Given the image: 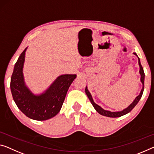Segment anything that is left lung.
<instances>
[{"label": "left lung", "instance_id": "left-lung-1", "mask_svg": "<svg viewBox=\"0 0 154 154\" xmlns=\"http://www.w3.org/2000/svg\"><path fill=\"white\" fill-rule=\"evenodd\" d=\"M135 55L137 56V54L136 53H134ZM138 64H139V66H140V71H139V72H140V74L141 75L140 77V80H141V82L142 84H143V88H142V90L140 91V93L139 95L136 97V98H135V100H134L133 103H132L131 105H130L128 107H127L126 109H125L121 112H110V111H107V110H105L103 109V108L100 107V106L97 105L95 103H94V100H93V98H92L91 94L89 93V91H88V89H87V87H86V88H85V93H86L87 96H88V98L89 99V100H90L91 103L92 104V105L94 106V107L95 109L96 110V112L100 113V114L103 115V116H107V117H111V118H117V117H120L122 116H124L125 114H127V113H128L129 112H131V111L134 108L135 106H136L140 100V99L141 98L142 95H143V91H144V82H145V73H144V70H143V68L142 67L141 64H140V59L138 58Z\"/></svg>", "mask_w": 154, "mask_h": 154}]
</instances>
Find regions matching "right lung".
Returning <instances> with one entry per match:
<instances>
[{"instance_id":"1","label":"right lung","mask_w":154,"mask_h":154,"mask_svg":"<svg viewBox=\"0 0 154 154\" xmlns=\"http://www.w3.org/2000/svg\"><path fill=\"white\" fill-rule=\"evenodd\" d=\"M26 49L21 53L11 75L10 88L13 99L26 116L36 120H48L60 112L68 89L76 75H61L44 93L34 95L26 86L23 79V68Z\"/></svg>"}]
</instances>
